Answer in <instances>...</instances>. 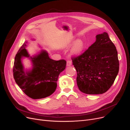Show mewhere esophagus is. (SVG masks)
<instances>
[{"instance_id":"1","label":"esophagus","mask_w":130,"mask_h":130,"mask_svg":"<svg viewBox=\"0 0 130 130\" xmlns=\"http://www.w3.org/2000/svg\"><path fill=\"white\" fill-rule=\"evenodd\" d=\"M72 64V60H68L67 62V66H70Z\"/></svg>"}]
</instances>
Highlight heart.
<instances>
[{
	"label": "heart",
	"instance_id": "1",
	"mask_svg": "<svg viewBox=\"0 0 130 130\" xmlns=\"http://www.w3.org/2000/svg\"><path fill=\"white\" fill-rule=\"evenodd\" d=\"M84 48V44L81 41H77L73 47L72 51L75 54H78L81 53Z\"/></svg>",
	"mask_w": 130,
	"mask_h": 130
}]
</instances>
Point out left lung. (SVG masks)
I'll use <instances>...</instances> for the list:
<instances>
[{
    "label": "left lung",
    "instance_id": "8db88e82",
    "mask_svg": "<svg viewBox=\"0 0 130 130\" xmlns=\"http://www.w3.org/2000/svg\"><path fill=\"white\" fill-rule=\"evenodd\" d=\"M96 38V41L83 53L72 57L77 72L78 88L88 94L107 92L119 72L117 50L107 33L98 35Z\"/></svg>",
    "mask_w": 130,
    "mask_h": 130
}]
</instances>
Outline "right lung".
<instances>
[{
  "label": "right lung",
  "mask_w": 130,
  "mask_h": 130,
  "mask_svg": "<svg viewBox=\"0 0 130 130\" xmlns=\"http://www.w3.org/2000/svg\"><path fill=\"white\" fill-rule=\"evenodd\" d=\"M24 42L15 55L13 67V77L17 84L27 96L31 99H39L50 96L57 87L59 74L66 68L64 60L55 61L49 58L45 51L37 56L31 57L33 69L25 72L21 62L23 57H29Z\"/></svg>",
  "instance_id": "add662e5"
}]
</instances>
